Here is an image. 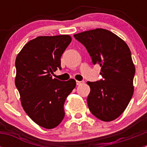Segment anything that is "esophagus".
Masks as SVG:
<instances>
[{
	"label": "esophagus",
	"instance_id": "34e87169",
	"mask_svg": "<svg viewBox=\"0 0 147 147\" xmlns=\"http://www.w3.org/2000/svg\"><path fill=\"white\" fill-rule=\"evenodd\" d=\"M82 83H84V82H82V81H76V85H82Z\"/></svg>",
	"mask_w": 147,
	"mask_h": 147
}]
</instances>
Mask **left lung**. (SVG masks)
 <instances>
[{
    "label": "left lung",
    "instance_id": "1",
    "mask_svg": "<svg viewBox=\"0 0 147 147\" xmlns=\"http://www.w3.org/2000/svg\"><path fill=\"white\" fill-rule=\"evenodd\" d=\"M85 45L93 65H99L102 80L88 82L90 92L87 98L90 112L103 121L119 117L132 98L136 73L131 52L124 40L104 28L74 35Z\"/></svg>",
    "mask_w": 147,
    "mask_h": 147
}]
</instances>
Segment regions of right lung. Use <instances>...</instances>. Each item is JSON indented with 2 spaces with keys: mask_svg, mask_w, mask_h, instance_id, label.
Listing matches in <instances>:
<instances>
[{
  "mask_svg": "<svg viewBox=\"0 0 147 147\" xmlns=\"http://www.w3.org/2000/svg\"><path fill=\"white\" fill-rule=\"evenodd\" d=\"M71 36H40L27 42L15 60V85L22 107L33 121L45 129L57 127L65 116L64 104L76 81H60L51 74L61 68L60 58Z\"/></svg>",
  "mask_w": 147,
  "mask_h": 147,
  "instance_id": "obj_1",
  "label": "right lung"
}]
</instances>
